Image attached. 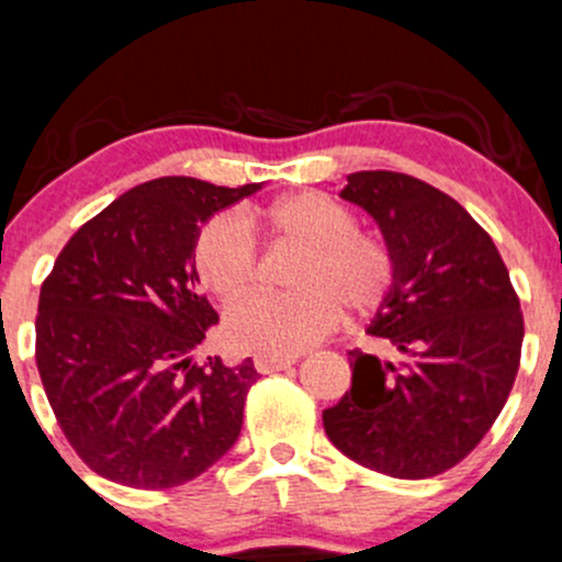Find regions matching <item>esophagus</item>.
Wrapping results in <instances>:
<instances>
[{
  "label": "esophagus",
  "instance_id": "34e87169",
  "mask_svg": "<svg viewBox=\"0 0 562 562\" xmlns=\"http://www.w3.org/2000/svg\"><path fill=\"white\" fill-rule=\"evenodd\" d=\"M296 360V356H256V369L261 371V374H271V371L291 369Z\"/></svg>",
  "mask_w": 562,
  "mask_h": 562
}]
</instances>
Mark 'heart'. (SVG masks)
Returning a JSON list of instances; mask_svg holds the SVG:
<instances>
[{
  "label": "heart",
  "instance_id": "b5f03b06",
  "mask_svg": "<svg viewBox=\"0 0 562 562\" xmlns=\"http://www.w3.org/2000/svg\"><path fill=\"white\" fill-rule=\"evenodd\" d=\"M269 232L304 250L293 296L252 293L226 312L234 347L261 356H296L339 323L341 310L369 315L395 285V256L382 236L360 232L358 215L339 199L301 191L263 210ZM196 271L217 299L245 296L258 274V250L241 217H212L196 239Z\"/></svg>",
  "mask_w": 562,
  "mask_h": 562
}]
</instances>
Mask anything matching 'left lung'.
Instances as JSON below:
<instances>
[{
    "label": "left lung",
    "mask_w": 562,
    "mask_h": 562,
    "mask_svg": "<svg viewBox=\"0 0 562 562\" xmlns=\"http://www.w3.org/2000/svg\"><path fill=\"white\" fill-rule=\"evenodd\" d=\"M339 196L374 217L395 256V285L369 334L398 358L347 352L352 385L323 425L366 469L436 476L480 445L515 385L525 328L509 269L480 223L417 177L347 175Z\"/></svg>",
    "instance_id": "8db88e82"
}]
</instances>
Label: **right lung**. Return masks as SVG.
<instances>
[{
	"label": "right lung",
	"instance_id": "right-lung-1",
	"mask_svg": "<svg viewBox=\"0 0 562 562\" xmlns=\"http://www.w3.org/2000/svg\"><path fill=\"white\" fill-rule=\"evenodd\" d=\"M193 177L142 182L58 252L37 306V369L75 452L139 490L196 480L239 439L250 358L193 350L217 312L196 291V239L215 212L261 191Z\"/></svg>",
	"mask_w": 562,
	"mask_h": 562
}]
</instances>
